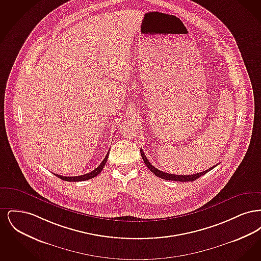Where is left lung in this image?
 Returning a JSON list of instances; mask_svg holds the SVG:
<instances>
[{
	"label": "left lung",
	"mask_w": 261,
	"mask_h": 261,
	"mask_svg": "<svg viewBox=\"0 0 261 261\" xmlns=\"http://www.w3.org/2000/svg\"><path fill=\"white\" fill-rule=\"evenodd\" d=\"M141 155H142V158H143V161L146 163L147 167L149 168V170H150L152 173L154 174L155 176L162 178V179L169 180V181H180V182H190V181H191V182H192V181L197 180L198 178L201 177L202 175L207 173L208 171H211V169H213V168L217 165V164H216L215 166L211 167V168H208L207 170L202 171V172H199V173L192 174V175H175V174H169L166 173V172H163L162 170H159L158 168H155L154 166H152L151 163L148 161L147 156L145 155V153H144V151H143V149H141Z\"/></svg>",
	"instance_id": "obj_1"
}]
</instances>
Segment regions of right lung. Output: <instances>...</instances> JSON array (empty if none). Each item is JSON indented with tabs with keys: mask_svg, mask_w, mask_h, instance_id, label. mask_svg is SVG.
<instances>
[{
	"mask_svg": "<svg viewBox=\"0 0 261 261\" xmlns=\"http://www.w3.org/2000/svg\"><path fill=\"white\" fill-rule=\"evenodd\" d=\"M108 158H109V152L107 153L106 158L103 159V161L100 162L99 166L94 169L93 171H91L90 173L84 174V175H80V176H71V177H66V176H62V175H58V174H55L56 176H58L60 179L64 180V181H67V182H79V181H86L89 179H92L94 177H96L97 175H99V172L102 170V168L105 167V164L106 162H108Z\"/></svg>",
	"mask_w": 261,
	"mask_h": 261,
	"instance_id": "obj_1",
	"label": "right lung"
}]
</instances>
